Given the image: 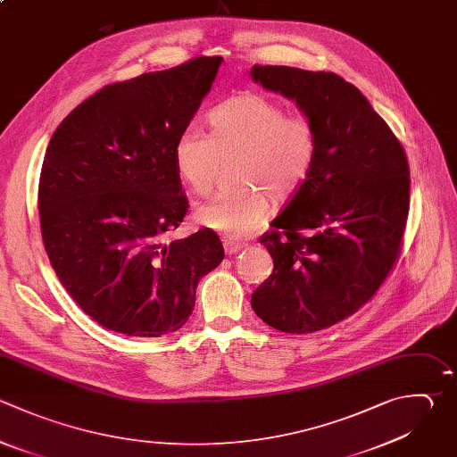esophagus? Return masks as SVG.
Masks as SVG:
<instances>
[{"label": "esophagus", "instance_id": "1", "mask_svg": "<svg viewBox=\"0 0 457 457\" xmlns=\"http://www.w3.org/2000/svg\"><path fill=\"white\" fill-rule=\"evenodd\" d=\"M223 246H225V253H227V255H234V253H237L239 250L245 248V243H236V241L225 239V241H223Z\"/></svg>", "mask_w": 457, "mask_h": 457}]
</instances>
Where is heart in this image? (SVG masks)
<instances>
[{"mask_svg":"<svg viewBox=\"0 0 457 457\" xmlns=\"http://www.w3.org/2000/svg\"><path fill=\"white\" fill-rule=\"evenodd\" d=\"M320 150V134L307 116L266 96L246 93L227 100L211 114V136L187 127L175 145L179 177L195 193L214 184L220 164L237 159L241 189L209 196L195 220L218 234L241 237L264 223L270 198L289 202L307 182Z\"/></svg>","mask_w":457,"mask_h":457,"instance_id":"obj_1","label":"heart"}]
</instances>
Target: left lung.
<instances>
[{
	"label": "left lung",
	"instance_id": "1",
	"mask_svg": "<svg viewBox=\"0 0 457 457\" xmlns=\"http://www.w3.org/2000/svg\"><path fill=\"white\" fill-rule=\"evenodd\" d=\"M253 82L293 100L320 134L316 164L261 243L273 273L252 295L270 327L307 334L359 311L396 262L409 164L386 121L341 77L253 66Z\"/></svg>",
	"mask_w": 457,
	"mask_h": 457
}]
</instances>
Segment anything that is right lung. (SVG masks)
Wrapping results in <instances>:
<instances>
[{
	"label": "right lung",
	"instance_id": "right-lung-1",
	"mask_svg": "<svg viewBox=\"0 0 457 457\" xmlns=\"http://www.w3.org/2000/svg\"><path fill=\"white\" fill-rule=\"evenodd\" d=\"M221 62L196 57L107 86L50 139L39 180L45 248L71 298L109 330L136 337L179 330L200 278L223 261L209 228L162 241L189 207L175 145Z\"/></svg>",
	"mask_w": 457,
	"mask_h": 457
}]
</instances>
